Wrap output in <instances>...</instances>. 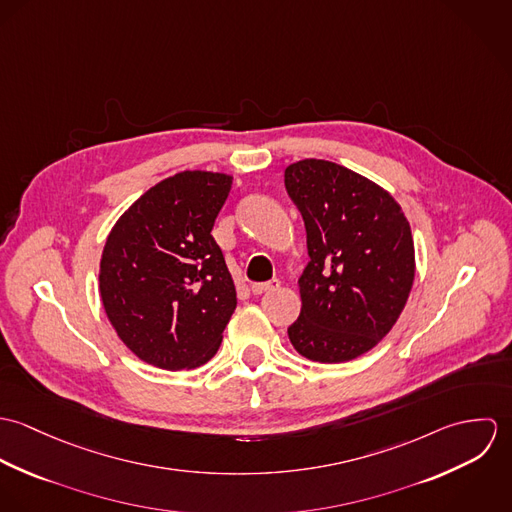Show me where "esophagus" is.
Here are the masks:
<instances>
[{"mask_svg": "<svg viewBox=\"0 0 512 512\" xmlns=\"http://www.w3.org/2000/svg\"><path fill=\"white\" fill-rule=\"evenodd\" d=\"M280 286V280H270V282H262V284H252V293L260 295V293L272 292Z\"/></svg>", "mask_w": 512, "mask_h": 512, "instance_id": "esophagus-1", "label": "esophagus"}]
</instances>
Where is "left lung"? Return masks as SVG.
Returning <instances> with one entry per match:
<instances>
[{"instance_id": "8db88e82", "label": "left lung", "mask_w": 512, "mask_h": 512, "mask_svg": "<svg viewBox=\"0 0 512 512\" xmlns=\"http://www.w3.org/2000/svg\"><path fill=\"white\" fill-rule=\"evenodd\" d=\"M284 177L309 254L290 341L309 361H353L386 337L408 301L416 270L410 224L390 193L333 161L303 159Z\"/></svg>"}]
</instances>
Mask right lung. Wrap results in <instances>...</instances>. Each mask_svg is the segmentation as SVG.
<instances>
[{
  "instance_id": "right-lung-1",
  "label": "right lung",
  "mask_w": 512,
  "mask_h": 512,
  "mask_svg": "<svg viewBox=\"0 0 512 512\" xmlns=\"http://www.w3.org/2000/svg\"><path fill=\"white\" fill-rule=\"evenodd\" d=\"M232 177L183 171L146 191L108 234L100 297L124 345L183 370L215 357L236 290L211 230Z\"/></svg>"
}]
</instances>
